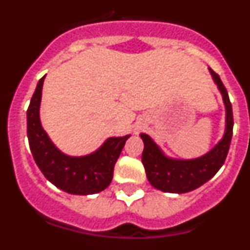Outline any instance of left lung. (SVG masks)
<instances>
[{"label":"left lung","mask_w":250,"mask_h":250,"mask_svg":"<svg viewBox=\"0 0 250 250\" xmlns=\"http://www.w3.org/2000/svg\"><path fill=\"white\" fill-rule=\"evenodd\" d=\"M209 72L222 94L225 106L224 135L215 146L199 158L175 159L167 156L147 134L141 132L140 138L144 141L141 161L146 171L147 180L158 190L175 194L195 190L196 188L210 180L224 164L233 135V111L229 95L219 75H216L211 68H209Z\"/></svg>","instance_id":"obj_1"}]
</instances>
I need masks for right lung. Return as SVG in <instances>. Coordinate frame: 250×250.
I'll return each mask as SVG.
<instances>
[{"label": "right lung", "instance_id": "1", "mask_svg": "<svg viewBox=\"0 0 250 250\" xmlns=\"http://www.w3.org/2000/svg\"><path fill=\"white\" fill-rule=\"evenodd\" d=\"M45 76L40 79L27 109L28 144L39 169L56 188L74 195H90L109 187L114 167L130 135L111 136L91 154L71 156L62 152L48 138L40 120Z\"/></svg>", "mask_w": 250, "mask_h": 250}]
</instances>
